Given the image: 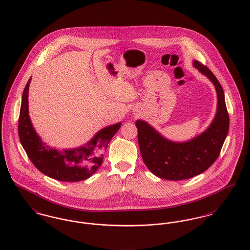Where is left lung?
<instances>
[{
    "label": "left lung",
    "mask_w": 250,
    "mask_h": 250,
    "mask_svg": "<svg viewBox=\"0 0 250 250\" xmlns=\"http://www.w3.org/2000/svg\"><path fill=\"white\" fill-rule=\"evenodd\" d=\"M193 66L213 83L217 92V111L208 129L188 142L174 143L162 137L146 122L138 120L135 123L141 154L147 168L155 176L168 180L188 179L205 172L217 160L229 128L219 81L200 62L193 61Z\"/></svg>",
    "instance_id": "8db88e82"
}]
</instances>
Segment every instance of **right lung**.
I'll return each mask as SVG.
<instances>
[{
    "label": "right lung",
    "instance_id": "obj_1",
    "mask_svg": "<svg viewBox=\"0 0 250 250\" xmlns=\"http://www.w3.org/2000/svg\"><path fill=\"white\" fill-rule=\"evenodd\" d=\"M28 80L21 98L19 117V137L30 161L46 176L67 182L87 179L103 162V154L108 143L121 127L122 123L100 130L84 146L59 150L47 146L35 131L28 112Z\"/></svg>",
    "mask_w": 250,
    "mask_h": 250
}]
</instances>
